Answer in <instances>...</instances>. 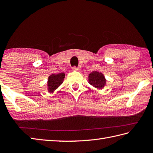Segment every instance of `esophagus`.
<instances>
[{
  "label": "esophagus",
  "instance_id": "1",
  "mask_svg": "<svg viewBox=\"0 0 153 153\" xmlns=\"http://www.w3.org/2000/svg\"><path fill=\"white\" fill-rule=\"evenodd\" d=\"M73 69H74V70H76V71L80 70H81V66H77V67L74 66V67H73Z\"/></svg>",
  "mask_w": 153,
  "mask_h": 153
}]
</instances>
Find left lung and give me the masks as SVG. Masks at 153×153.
<instances>
[{"mask_svg":"<svg viewBox=\"0 0 153 153\" xmlns=\"http://www.w3.org/2000/svg\"><path fill=\"white\" fill-rule=\"evenodd\" d=\"M89 83L96 88L102 89L106 85V79L102 73L93 71L89 74Z\"/></svg>","mask_w":153,"mask_h":153,"instance_id":"obj_1","label":"left lung"}]
</instances>
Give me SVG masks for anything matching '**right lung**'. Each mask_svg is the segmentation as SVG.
<instances>
[{
	"instance_id": "add662e5",
	"label": "right lung",
	"mask_w": 153,
	"mask_h": 153,
	"mask_svg": "<svg viewBox=\"0 0 153 153\" xmlns=\"http://www.w3.org/2000/svg\"><path fill=\"white\" fill-rule=\"evenodd\" d=\"M65 77L64 73H60L58 74H52L48 77V91L53 92L59 87L64 80Z\"/></svg>"
}]
</instances>
